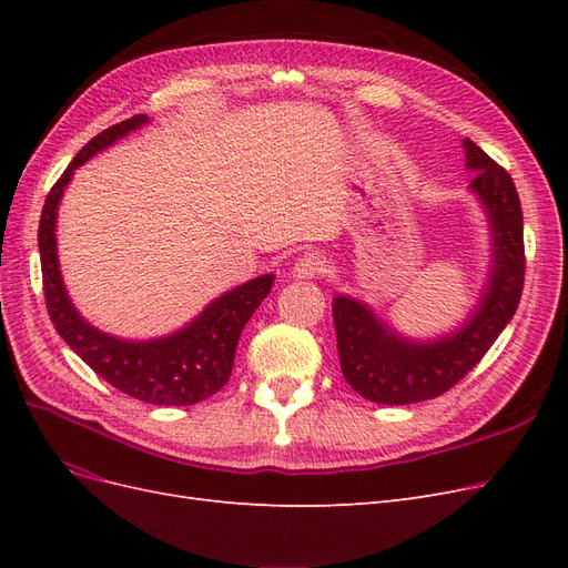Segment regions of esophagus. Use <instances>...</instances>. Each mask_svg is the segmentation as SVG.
<instances>
[{"instance_id":"esophagus-1","label":"esophagus","mask_w":568,"mask_h":568,"mask_svg":"<svg viewBox=\"0 0 568 568\" xmlns=\"http://www.w3.org/2000/svg\"><path fill=\"white\" fill-rule=\"evenodd\" d=\"M329 270V261L320 253H305L294 265V277L298 280H317Z\"/></svg>"}]
</instances>
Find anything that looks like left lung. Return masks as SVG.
Wrapping results in <instances>:
<instances>
[{"label": "left lung", "instance_id": "1", "mask_svg": "<svg viewBox=\"0 0 568 568\" xmlns=\"http://www.w3.org/2000/svg\"><path fill=\"white\" fill-rule=\"evenodd\" d=\"M469 189L488 213L493 261L476 311L457 332L436 341L395 334L365 303L336 296L332 303L341 372L363 398L382 405L432 400L450 390L488 353L517 313L524 291V213L511 178L471 140H464Z\"/></svg>", "mask_w": 568, "mask_h": 568}]
</instances>
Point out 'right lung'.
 <instances>
[{
	"label": "right lung",
	"mask_w": 568,
	"mask_h": 568,
	"mask_svg": "<svg viewBox=\"0 0 568 568\" xmlns=\"http://www.w3.org/2000/svg\"><path fill=\"white\" fill-rule=\"evenodd\" d=\"M144 123H149V118L140 113L99 132L78 151L47 194L38 232L44 301L49 320L54 322L61 338L113 388L151 405H196L230 382L239 336L270 294L274 274H263L222 294L175 334L151 341H125L99 332L75 311L59 270L57 211L63 189L84 161Z\"/></svg>",
	"instance_id": "obj_1"
}]
</instances>
